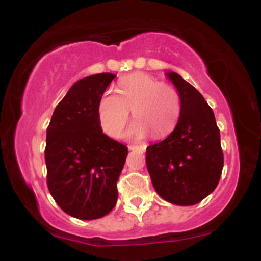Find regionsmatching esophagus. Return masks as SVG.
<instances>
[{
	"label": "esophagus",
	"instance_id": "obj_1",
	"mask_svg": "<svg viewBox=\"0 0 261 261\" xmlns=\"http://www.w3.org/2000/svg\"><path fill=\"white\" fill-rule=\"evenodd\" d=\"M128 149H130V151H134V149H140L141 152H145L146 145L145 143H141V145H131V146H128Z\"/></svg>",
	"mask_w": 261,
	"mask_h": 261
}]
</instances>
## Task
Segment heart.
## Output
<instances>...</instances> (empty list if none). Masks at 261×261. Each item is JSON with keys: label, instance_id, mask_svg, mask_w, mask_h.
<instances>
[{"label": "heart", "instance_id": "1", "mask_svg": "<svg viewBox=\"0 0 261 261\" xmlns=\"http://www.w3.org/2000/svg\"><path fill=\"white\" fill-rule=\"evenodd\" d=\"M116 93H103L98 103V120L108 136L121 134L130 109L136 121L128 127V139H141L148 133L153 139H162L178 125L181 98L174 86L151 74L134 73L119 81Z\"/></svg>", "mask_w": 261, "mask_h": 261}]
</instances>
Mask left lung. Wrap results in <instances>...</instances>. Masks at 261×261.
Masks as SVG:
<instances>
[{
	"instance_id": "1",
	"label": "left lung",
	"mask_w": 261,
	"mask_h": 261,
	"mask_svg": "<svg viewBox=\"0 0 261 261\" xmlns=\"http://www.w3.org/2000/svg\"><path fill=\"white\" fill-rule=\"evenodd\" d=\"M168 77L180 94V119L167 139L148 146L146 166L162 199L190 206L205 199L220 181V128L201 93L178 73L169 72Z\"/></svg>"
}]
</instances>
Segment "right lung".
Here are the masks:
<instances>
[{
  "label": "right lung",
  "instance_id": "right-lung-1",
  "mask_svg": "<svg viewBox=\"0 0 261 261\" xmlns=\"http://www.w3.org/2000/svg\"><path fill=\"white\" fill-rule=\"evenodd\" d=\"M115 74L77 81L56 106L46 130V181L62 211L80 220L109 214L127 147L101 131L98 103Z\"/></svg>",
  "mask_w": 261,
  "mask_h": 261
}]
</instances>
